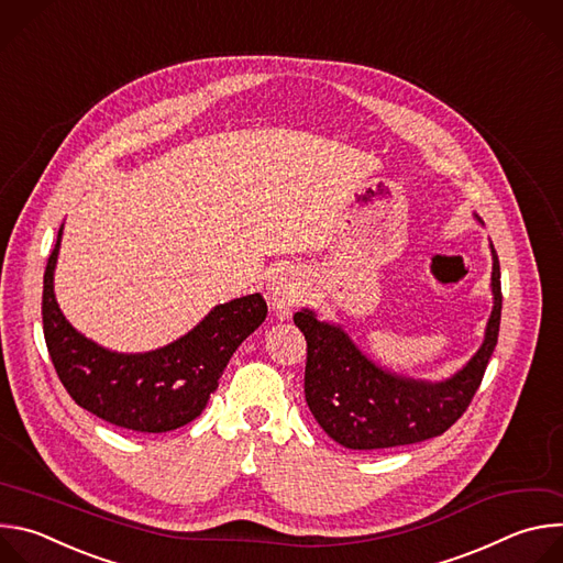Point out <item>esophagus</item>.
Returning a JSON list of instances; mask_svg holds the SVG:
<instances>
[{
  "mask_svg": "<svg viewBox=\"0 0 563 563\" xmlns=\"http://www.w3.org/2000/svg\"><path fill=\"white\" fill-rule=\"evenodd\" d=\"M302 296V287L296 278L287 276V274H280L276 276L272 283H269V289H267V298H269V305L276 313L280 316H289L291 309L296 307V302L300 300Z\"/></svg>",
  "mask_w": 563,
  "mask_h": 563,
  "instance_id": "1",
  "label": "esophagus"
}]
</instances>
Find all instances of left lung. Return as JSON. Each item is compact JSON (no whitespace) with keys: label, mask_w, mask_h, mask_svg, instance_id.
<instances>
[{"label":"left lung","mask_w":563,"mask_h":563,"mask_svg":"<svg viewBox=\"0 0 563 563\" xmlns=\"http://www.w3.org/2000/svg\"><path fill=\"white\" fill-rule=\"evenodd\" d=\"M493 296L484 345L441 383L391 374L372 363L339 325L318 320L309 309L296 311L294 323L307 341L305 400L318 426L350 450L410 445L443 434L467 410L499 339L504 296L495 247Z\"/></svg>","instance_id":"1"}]
</instances>
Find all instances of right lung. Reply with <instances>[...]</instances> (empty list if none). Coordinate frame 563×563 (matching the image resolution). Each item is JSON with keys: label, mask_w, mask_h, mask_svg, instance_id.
Returning a JSON list of instances; mask_svg holds the SVG:
<instances>
[{"label": "right lung", "mask_w": 563, "mask_h": 563, "mask_svg": "<svg viewBox=\"0 0 563 563\" xmlns=\"http://www.w3.org/2000/svg\"><path fill=\"white\" fill-rule=\"evenodd\" d=\"M62 229L48 256L42 294L44 339L55 372L79 408L133 432H172L205 410L238 350L263 325L261 294L213 307L202 323L176 343L144 354H118L79 334L55 300L53 272Z\"/></svg>", "instance_id": "1"}]
</instances>
